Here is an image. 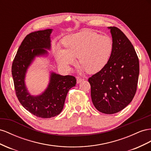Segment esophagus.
<instances>
[{
    "label": "esophagus",
    "mask_w": 151,
    "mask_h": 151,
    "mask_svg": "<svg viewBox=\"0 0 151 151\" xmlns=\"http://www.w3.org/2000/svg\"><path fill=\"white\" fill-rule=\"evenodd\" d=\"M83 80H84L83 78H80V77H78L76 79V82H77V83H80V82L83 81Z\"/></svg>",
    "instance_id": "1"
}]
</instances>
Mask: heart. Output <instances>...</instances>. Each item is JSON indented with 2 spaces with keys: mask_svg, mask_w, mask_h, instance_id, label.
Masks as SVG:
<instances>
[{
  "mask_svg": "<svg viewBox=\"0 0 151 151\" xmlns=\"http://www.w3.org/2000/svg\"><path fill=\"white\" fill-rule=\"evenodd\" d=\"M63 44L66 49L58 48L55 52L58 62L68 69L78 57L81 69L89 74L100 71L106 65L113 49L111 37L87 29L68 36Z\"/></svg>",
  "mask_w": 151,
  "mask_h": 151,
  "instance_id": "obj_1",
  "label": "heart"
}]
</instances>
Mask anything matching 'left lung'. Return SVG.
<instances>
[{
  "mask_svg": "<svg viewBox=\"0 0 151 151\" xmlns=\"http://www.w3.org/2000/svg\"><path fill=\"white\" fill-rule=\"evenodd\" d=\"M113 49L106 65L88 78L93 104L104 114H114L132 102L137 91L139 61L135 50L119 28L108 27Z\"/></svg>",
  "mask_w": 151,
  "mask_h": 151,
  "instance_id": "8db88e82",
  "label": "left lung"
}]
</instances>
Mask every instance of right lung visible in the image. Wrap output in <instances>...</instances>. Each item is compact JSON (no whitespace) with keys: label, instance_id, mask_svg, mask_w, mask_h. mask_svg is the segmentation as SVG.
<instances>
[{"label":"right lung","instance_id":"1","mask_svg":"<svg viewBox=\"0 0 151 151\" xmlns=\"http://www.w3.org/2000/svg\"><path fill=\"white\" fill-rule=\"evenodd\" d=\"M52 31L40 30L26 36L12 64L14 88L19 102L29 113L42 118H50L61 113L68 91L76 83L75 76L52 72L48 87L39 96H32L26 87L24 79L29 66L36 56L47 54L45 49H50Z\"/></svg>","mask_w":151,"mask_h":151}]
</instances>
